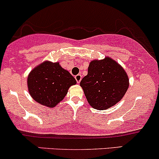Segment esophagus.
Here are the masks:
<instances>
[{"label":"esophagus","mask_w":159,"mask_h":159,"mask_svg":"<svg viewBox=\"0 0 159 159\" xmlns=\"http://www.w3.org/2000/svg\"><path fill=\"white\" fill-rule=\"evenodd\" d=\"M75 79H76V82H77L78 83H80V81H81V80H82V75L81 74H77L76 76H75Z\"/></svg>","instance_id":"esophagus-1"}]
</instances>
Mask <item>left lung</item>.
<instances>
[{
	"mask_svg": "<svg viewBox=\"0 0 159 159\" xmlns=\"http://www.w3.org/2000/svg\"><path fill=\"white\" fill-rule=\"evenodd\" d=\"M89 104L94 109H108L122 98L128 90V77L124 69L110 58L92 61L88 74L80 82Z\"/></svg>",
	"mask_w": 159,
	"mask_h": 159,
	"instance_id": "8db88e82",
	"label": "left lung"
}]
</instances>
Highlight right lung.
<instances>
[{
	"label": "right lung",
	"mask_w": 159,
	"mask_h": 159,
	"mask_svg": "<svg viewBox=\"0 0 159 159\" xmlns=\"http://www.w3.org/2000/svg\"><path fill=\"white\" fill-rule=\"evenodd\" d=\"M76 81L59 63L45 61L35 67L28 77V91L35 101L49 107L64 99L67 90Z\"/></svg>",
	"instance_id": "add662e5"
}]
</instances>
